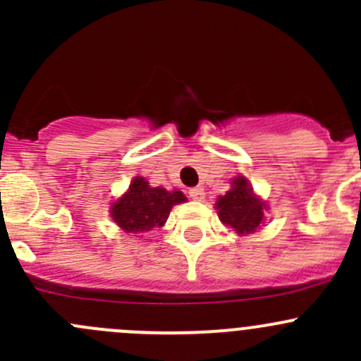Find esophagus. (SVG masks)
I'll use <instances>...</instances> for the list:
<instances>
[{
	"label": "esophagus",
	"instance_id": "esophagus-1",
	"mask_svg": "<svg viewBox=\"0 0 361 361\" xmlns=\"http://www.w3.org/2000/svg\"><path fill=\"white\" fill-rule=\"evenodd\" d=\"M188 195H190L194 201H202L204 199V188L202 187H194L190 188V192H188Z\"/></svg>",
	"mask_w": 361,
	"mask_h": 361
}]
</instances>
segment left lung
<instances>
[{"label":"left lung","instance_id":"1","mask_svg":"<svg viewBox=\"0 0 361 361\" xmlns=\"http://www.w3.org/2000/svg\"><path fill=\"white\" fill-rule=\"evenodd\" d=\"M214 207L221 224L234 228L239 235H246L264 224L267 204L255 194L245 176H238L232 180L231 190L218 197Z\"/></svg>","mask_w":361,"mask_h":361}]
</instances>
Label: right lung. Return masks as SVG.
Returning <instances> with one entry per match:
<instances>
[{"label": "right lung", "mask_w": 361, "mask_h": 361, "mask_svg": "<svg viewBox=\"0 0 361 361\" xmlns=\"http://www.w3.org/2000/svg\"><path fill=\"white\" fill-rule=\"evenodd\" d=\"M185 201L183 192L152 187L145 178L136 176L130 181L129 190L111 202L110 214L123 232L140 234L162 227L173 206Z\"/></svg>", "instance_id": "add662e5"}]
</instances>
